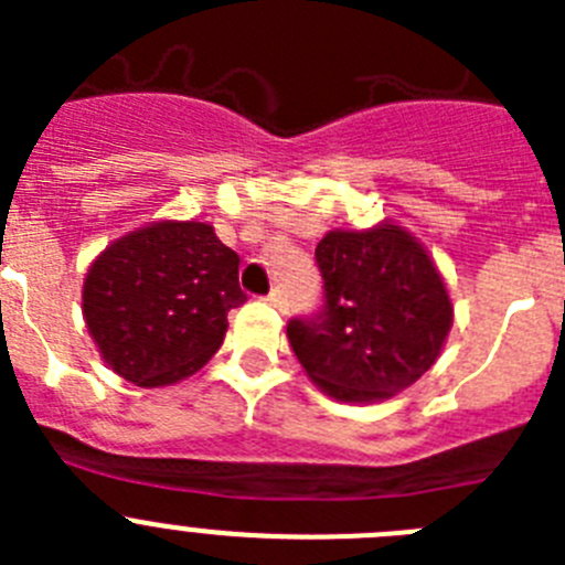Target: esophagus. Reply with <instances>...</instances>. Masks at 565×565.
Segmentation results:
<instances>
[{
  "mask_svg": "<svg viewBox=\"0 0 565 565\" xmlns=\"http://www.w3.org/2000/svg\"><path fill=\"white\" fill-rule=\"evenodd\" d=\"M268 302L277 308H286V294H282V288H274V291L268 294Z\"/></svg>",
  "mask_w": 565,
  "mask_h": 565,
  "instance_id": "1",
  "label": "esophagus"
}]
</instances>
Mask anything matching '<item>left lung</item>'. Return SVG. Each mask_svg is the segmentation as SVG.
Returning <instances> with one entry per match:
<instances>
[{"mask_svg":"<svg viewBox=\"0 0 565 565\" xmlns=\"http://www.w3.org/2000/svg\"><path fill=\"white\" fill-rule=\"evenodd\" d=\"M326 302L288 322V342L311 382L337 402L371 404L433 367L452 328L436 263L396 223L328 232L317 246Z\"/></svg>","mask_w":565,"mask_h":565,"instance_id":"1","label":"left lung"}]
</instances>
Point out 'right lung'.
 I'll return each instance as SVG.
<instances>
[{
  "label": "right lung",
  "mask_w": 565,
  "mask_h": 565,
  "mask_svg": "<svg viewBox=\"0 0 565 565\" xmlns=\"http://www.w3.org/2000/svg\"><path fill=\"white\" fill-rule=\"evenodd\" d=\"M239 257L209 223L158 221L109 243L84 277V322L104 362L138 387L192 376L246 302Z\"/></svg>",
  "instance_id": "obj_1"
}]
</instances>
